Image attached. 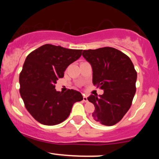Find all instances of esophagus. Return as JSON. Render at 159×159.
<instances>
[{
	"mask_svg": "<svg viewBox=\"0 0 159 159\" xmlns=\"http://www.w3.org/2000/svg\"><path fill=\"white\" fill-rule=\"evenodd\" d=\"M83 101L85 102H87L88 101V99H87V96L84 94V96H83Z\"/></svg>",
	"mask_w": 159,
	"mask_h": 159,
	"instance_id": "34e87169",
	"label": "esophagus"
}]
</instances>
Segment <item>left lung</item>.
<instances>
[{"instance_id": "left-lung-1", "label": "left lung", "mask_w": 159, "mask_h": 159, "mask_svg": "<svg viewBox=\"0 0 159 159\" xmlns=\"http://www.w3.org/2000/svg\"><path fill=\"white\" fill-rule=\"evenodd\" d=\"M82 56L92 67L93 85L104 90L102 95L87 98L95 106L93 117L102 125H114L132 105L137 81L134 65L124 53L111 47L84 50Z\"/></svg>"}]
</instances>
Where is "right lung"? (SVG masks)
<instances>
[{
	"instance_id": "obj_1",
	"label": "right lung",
	"mask_w": 159,
	"mask_h": 159,
	"mask_svg": "<svg viewBox=\"0 0 159 159\" xmlns=\"http://www.w3.org/2000/svg\"><path fill=\"white\" fill-rule=\"evenodd\" d=\"M82 50L46 44L32 52L24 63L19 75L20 94L33 117L46 125L63 122L74 103L83 99L77 90H55L58 78L71 63L81 56Z\"/></svg>"
}]
</instances>
